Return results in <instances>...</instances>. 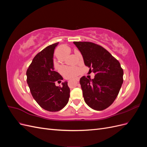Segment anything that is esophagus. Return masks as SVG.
<instances>
[{"label":"esophagus","instance_id":"obj_1","mask_svg":"<svg viewBox=\"0 0 147 147\" xmlns=\"http://www.w3.org/2000/svg\"><path fill=\"white\" fill-rule=\"evenodd\" d=\"M78 81H79V79H76V80H75V82H76V83H78Z\"/></svg>","mask_w":147,"mask_h":147}]
</instances>
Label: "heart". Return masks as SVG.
<instances>
[{"label": "heart", "instance_id": "b5f03b06", "mask_svg": "<svg viewBox=\"0 0 147 147\" xmlns=\"http://www.w3.org/2000/svg\"><path fill=\"white\" fill-rule=\"evenodd\" d=\"M63 47H62L59 48L57 49V50L56 51V54L58 56V52L59 51L60 49H62ZM57 68L59 69L60 67L57 66ZM79 70L77 67H64L63 68V69L61 70V73L64 75V76L66 78H74L75 76H77V74H78Z\"/></svg>", "mask_w": 147, "mask_h": 147}]
</instances>
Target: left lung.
Wrapping results in <instances>:
<instances>
[{
  "label": "left lung",
  "instance_id": "obj_1",
  "mask_svg": "<svg viewBox=\"0 0 147 147\" xmlns=\"http://www.w3.org/2000/svg\"><path fill=\"white\" fill-rule=\"evenodd\" d=\"M84 63L95 74L93 79L80 80L86 104L96 110L108 108L117 98L123 82V70L119 61L102 47L89 42H74Z\"/></svg>",
  "mask_w": 147,
  "mask_h": 147
}]
</instances>
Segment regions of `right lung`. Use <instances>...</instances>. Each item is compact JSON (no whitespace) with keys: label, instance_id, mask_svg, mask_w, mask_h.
I'll return each mask as SVG.
<instances>
[{"label":"right lung","instance_id":"add662e5","mask_svg":"<svg viewBox=\"0 0 147 147\" xmlns=\"http://www.w3.org/2000/svg\"><path fill=\"white\" fill-rule=\"evenodd\" d=\"M59 42L49 45L35 56L26 72L27 83L35 100L43 109L57 112L68 103L70 89L67 82L56 86L55 82L63 80L54 70L53 54Z\"/></svg>","mask_w":147,"mask_h":147}]
</instances>
